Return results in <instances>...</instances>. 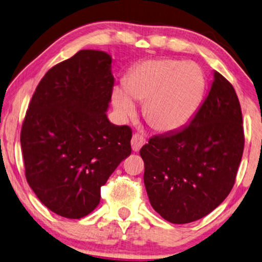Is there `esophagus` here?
Returning a JSON list of instances; mask_svg holds the SVG:
<instances>
[{
  "label": "esophagus",
  "instance_id": "34e87169",
  "mask_svg": "<svg viewBox=\"0 0 262 262\" xmlns=\"http://www.w3.org/2000/svg\"><path fill=\"white\" fill-rule=\"evenodd\" d=\"M146 143V140H145L144 136H141L139 134H135L132 136V139H131V146L132 149H134L135 152H138L140 147L143 146V145Z\"/></svg>",
  "mask_w": 262,
  "mask_h": 262
}]
</instances>
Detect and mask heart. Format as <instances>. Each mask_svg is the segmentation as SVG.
<instances>
[{"label":"heart","instance_id":"heart-1","mask_svg":"<svg viewBox=\"0 0 262 262\" xmlns=\"http://www.w3.org/2000/svg\"><path fill=\"white\" fill-rule=\"evenodd\" d=\"M204 80L195 65L170 58L143 61L128 75L125 88L116 87L113 103L126 117L135 102L144 103L143 116L153 130L174 131L194 114L202 97Z\"/></svg>","mask_w":262,"mask_h":262}]
</instances>
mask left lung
I'll return each instance as SVG.
<instances>
[{"mask_svg": "<svg viewBox=\"0 0 262 262\" xmlns=\"http://www.w3.org/2000/svg\"><path fill=\"white\" fill-rule=\"evenodd\" d=\"M244 145L238 96L215 72L211 89L189 124L152 137L140 149L153 209L173 224L207 216L233 188Z\"/></svg>", "mask_w": 262, "mask_h": 262, "instance_id": "1", "label": "left lung"}]
</instances>
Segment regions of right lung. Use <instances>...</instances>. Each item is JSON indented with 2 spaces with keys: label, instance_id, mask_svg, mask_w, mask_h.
I'll use <instances>...</instances> for the list:
<instances>
[{
  "label": "right lung",
  "instance_id": "obj_1",
  "mask_svg": "<svg viewBox=\"0 0 262 262\" xmlns=\"http://www.w3.org/2000/svg\"><path fill=\"white\" fill-rule=\"evenodd\" d=\"M111 57L82 50L46 73L20 131L25 178L40 202L71 220L87 216L101 187L131 154L132 130L109 122Z\"/></svg>",
  "mask_w": 262,
  "mask_h": 262
}]
</instances>
